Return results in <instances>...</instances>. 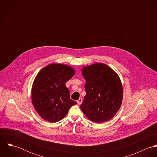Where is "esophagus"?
I'll use <instances>...</instances> for the list:
<instances>
[{"instance_id": "1", "label": "esophagus", "mask_w": 157, "mask_h": 157, "mask_svg": "<svg viewBox=\"0 0 157 157\" xmlns=\"http://www.w3.org/2000/svg\"><path fill=\"white\" fill-rule=\"evenodd\" d=\"M82 101H83V99H82V98H79V100L77 101V102L78 105H81V104H82Z\"/></svg>"}]
</instances>
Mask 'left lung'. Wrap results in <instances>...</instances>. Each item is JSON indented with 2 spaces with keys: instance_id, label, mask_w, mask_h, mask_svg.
<instances>
[{
  "instance_id": "1",
  "label": "left lung",
  "mask_w": 157,
  "mask_h": 157,
  "mask_svg": "<svg viewBox=\"0 0 157 157\" xmlns=\"http://www.w3.org/2000/svg\"><path fill=\"white\" fill-rule=\"evenodd\" d=\"M86 94L80 106L90 121L100 123L113 117L123 100V86L118 74L106 64L96 63L82 69Z\"/></svg>"
}]
</instances>
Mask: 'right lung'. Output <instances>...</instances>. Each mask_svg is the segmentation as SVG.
Segmentation results:
<instances>
[{
    "label": "right lung",
    "instance_id": "obj_1",
    "mask_svg": "<svg viewBox=\"0 0 157 157\" xmlns=\"http://www.w3.org/2000/svg\"><path fill=\"white\" fill-rule=\"evenodd\" d=\"M75 69L67 65L49 64L36 75L31 90L33 106L45 120L56 123L63 119L77 103L71 100L65 85L75 74Z\"/></svg>",
    "mask_w": 157,
    "mask_h": 157
}]
</instances>
